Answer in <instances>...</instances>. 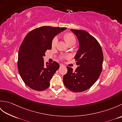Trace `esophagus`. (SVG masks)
Listing matches in <instances>:
<instances>
[{
	"label": "esophagus",
	"instance_id": "1",
	"mask_svg": "<svg viewBox=\"0 0 122 122\" xmlns=\"http://www.w3.org/2000/svg\"><path fill=\"white\" fill-rule=\"evenodd\" d=\"M63 66V65H62V64H60V67H62V66Z\"/></svg>",
	"mask_w": 122,
	"mask_h": 122
}]
</instances>
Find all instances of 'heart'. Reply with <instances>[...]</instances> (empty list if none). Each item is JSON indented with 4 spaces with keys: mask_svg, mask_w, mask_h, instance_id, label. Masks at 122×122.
Segmentation results:
<instances>
[{
    "mask_svg": "<svg viewBox=\"0 0 122 122\" xmlns=\"http://www.w3.org/2000/svg\"><path fill=\"white\" fill-rule=\"evenodd\" d=\"M63 39L65 40L68 45H74L76 42V38L75 37L74 35L72 32H66L63 35ZM58 38L56 37H54L52 40L51 41V46L52 48L55 47L56 46L57 42H58ZM71 58V55L69 54H64L60 56V59L61 60H64L65 59H69Z\"/></svg>",
    "mask_w": 122,
    "mask_h": 122,
    "instance_id": "heart-1",
    "label": "heart"
}]
</instances>
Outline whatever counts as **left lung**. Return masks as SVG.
<instances>
[{
  "label": "left lung",
  "mask_w": 122,
  "mask_h": 122,
  "mask_svg": "<svg viewBox=\"0 0 122 122\" xmlns=\"http://www.w3.org/2000/svg\"><path fill=\"white\" fill-rule=\"evenodd\" d=\"M79 41V49L74 57L78 67L74 71L66 66L63 83L69 90L81 92L89 89L97 81L102 70L103 54L97 40L86 31L72 29Z\"/></svg>",
  "instance_id": "8db88e82"
}]
</instances>
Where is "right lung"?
Wrapping results in <instances>:
<instances>
[{
	"instance_id": "right-lung-1",
	"label": "right lung",
	"mask_w": 122,
	"mask_h": 122,
	"mask_svg": "<svg viewBox=\"0 0 122 122\" xmlns=\"http://www.w3.org/2000/svg\"><path fill=\"white\" fill-rule=\"evenodd\" d=\"M66 29L43 26L30 31L24 38L18 52V69L23 81L31 89L42 91L50 86L60 66L55 61L45 66L43 57L51 49L53 38Z\"/></svg>"
}]
</instances>
